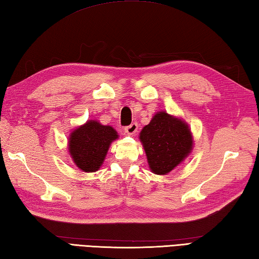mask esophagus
Listing matches in <instances>:
<instances>
[{"mask_svg": "<svg viewBox=\"0 0 259 259\" xmlns=\"http://www.w3.org/2000/svg\"><path fill=\"white\" fill-rule=\"evenodd\" d=\"M124 131H125L126 135L133 136V135H135L137 133V131H138V124H137L136 122H134V123H131L130 125H126L125 128H124Z\"/></svg>", "mask_w": 259, "mask_h": 259, "instance_id": "esophagus-1", "label": "esophagus"}]
</instances>
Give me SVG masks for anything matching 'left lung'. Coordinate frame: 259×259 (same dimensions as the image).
<instances>
[{
    "mask_svg": "<svg viewBox=\"0 0 259 259\" xmlns=\"http://www.w3.org/2000/svg\"><path fill=\"white\" fill-rule=\"evenodd\" d=\"M139 139L149 168L157 175L168 174L190 155L193 147L189 125L165 111L153 116L141 130Z\"/></svg>",
    "mask_w": 259,
    "mask_h": 259,
    "instance_id": "8db88e82",
    "label": "left lung"
}]
</instances>
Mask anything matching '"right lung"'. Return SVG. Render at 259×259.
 <instances>
[{
	"mask_svg": "<svg viewBox=\"0 0 259 259\" xmlns=\"http://www.w3.org/2000/svg\"><path fill=\"white\" fill-rule=\"evenodd\" d=\"M118 137V133L111 125L90 120L70 134L68 139L70 157L80 170L93 173L103 164L110 145Z\"/></svg>",
	"mask_w": 259,
	"mask_h": 259,
	"instance_id": "add662e5",
	"label": "right lung"
}]
</instances>
